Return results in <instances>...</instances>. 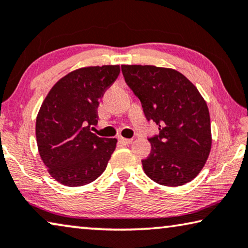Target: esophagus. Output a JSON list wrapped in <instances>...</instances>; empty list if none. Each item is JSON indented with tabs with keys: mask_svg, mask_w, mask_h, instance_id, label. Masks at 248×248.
I'll return each instance as SVG.
<instances>
[{
	"mask_svg": "<svg viewBox=\"0 0 248 248\" xmlns=\"http://www.w3.org/2000/svg\"><path fill=\"white\" fill-rule=\"evenodd\" d=\"M118 140H120V142H121V143H123L124 145H128V144H131V143L133 142V140H132V139H124V138H120Z\"/></svg>",
	"mask_w": 248,
	"mask_h": 248,
	"instance_id": "1",
	"label": "esophagus"
}]
</instances>
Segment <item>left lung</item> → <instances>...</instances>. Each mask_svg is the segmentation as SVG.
Wrapping results in <instances>:
<instances>
[{"mask_svg":"<svg viewBox=\"0 0 248 248\" xmlns=\"http://www.w3.org/2000/svg\"><path fill=\"white\" fill-rule=\"evenodd\" d=\"M122 73L146 120L159 125V134L149 139L150 155L142 160L145 174L162 186L190 182L211 149L210 116L202 96L188 78L170 68L123 64Z\"/></svg>","mask_w":248,"mask_h":248,"instance_id":"1","label":"left lung"}]
</instances>
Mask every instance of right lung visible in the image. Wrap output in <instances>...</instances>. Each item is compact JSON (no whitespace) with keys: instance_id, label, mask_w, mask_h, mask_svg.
<instances>
[{"instance_id":"1","label":"right lung","mask_w":248,"mask_h":248,"mask_svg":"<svg viewBox=\"0 0 248 248\" xmlns=\"http://www.w3.org/2000/svg\"><path fill=\"white\" fill-rule=\"evenodd\" d=\"M120 66L71 71L51 88L35 123L40 156L51 177L68 186L91 184L105 171L116 139L93 133L104 93L120 75Z\"/></svg>"}]
</instances>
